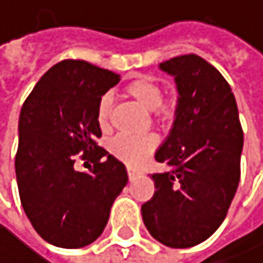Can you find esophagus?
Here are the masks:
<instances>
[{
    "mask_svg": "<svg viewBox=\"0 0 263 263\" xmlns=\"http://www.w3.org/2000/svg\"><path fill=\"white\" fill-rule=\"evenodd\" d=\"M137 175H139V172H137L136 168H133V167H127V177H129V180H134Z\"/></svg>",
    "mask_w": 263,
    "mask_h": 263,
    "instance_id": "1",
    "label": "esophagus"
}]
</instances>
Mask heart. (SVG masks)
<instances>
[{"instance_id": "b5f03b06", "label": "heart", "mask_w": 263, "mask_h": 263, "mask_svg": "<svg viewBox=\"0 0 263 263\" xmlns=\"http://www.w3.org/2000/svg\"><path fill=\"white\" fill-rule=\"evenodd\" d=\"M124 95L133 99L136 104H139L145 110H151V120L155 123H164L167 121L170 110L168 105L162 102L164 93L159 83H156L151 79H136L129 82L124 86ZM110 118H112V98L108 95H104L96 107V121L101 130L110 129ZM156 146V140L151 136L143 137H127V136H117L110 140L108 149L117 159L129 164L137 165L143 162L151 151Z\"/></svg>"}]
</instances>
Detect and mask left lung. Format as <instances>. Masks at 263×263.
Here are the masks:
<instances>
[{
    "mask_svg": "<svg viewBox=\"0 0 263 263\" xmlns=\"http://www.w3.org/2000/svg\"><path fill=\"white\" fill-rule=\"evenodd\" d=\"M159 67L175 77L178 104L155 155L170 170L151 175L156 191L142 205V218L159 243L191 248L226 219L240 181L243 129L230 85L215 66L181 55Z\"/></svg>",
    "mask_w": 263,
    "mask_h": 263,
    "instance_id": "1",
    "label": "left lung"
}]
</instances>
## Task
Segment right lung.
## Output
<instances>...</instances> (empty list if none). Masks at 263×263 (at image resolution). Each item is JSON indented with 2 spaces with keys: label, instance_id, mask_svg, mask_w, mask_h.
<instances>
[{
  "label": "right lung",
  "instance_id": "obj_1",
  "mask_svg": "<svg viewBox=\"0 0 263 263\" xmlns=\"http://www.w3.org/2000/svg\"><path fill=\"white\" fill-rule=\"evenodd\" d=\"M118 82L112 70L64 60L47 70L23 102L15 155L18 194L34 230L53 246L77 249L98 240L127 183L124 164L96 143L102 136L98 102ZM79 157L93 167L79 172Z\"/></svg>",
  "mask_w": 263,
  "mask_h": 263
}]
</instances>
